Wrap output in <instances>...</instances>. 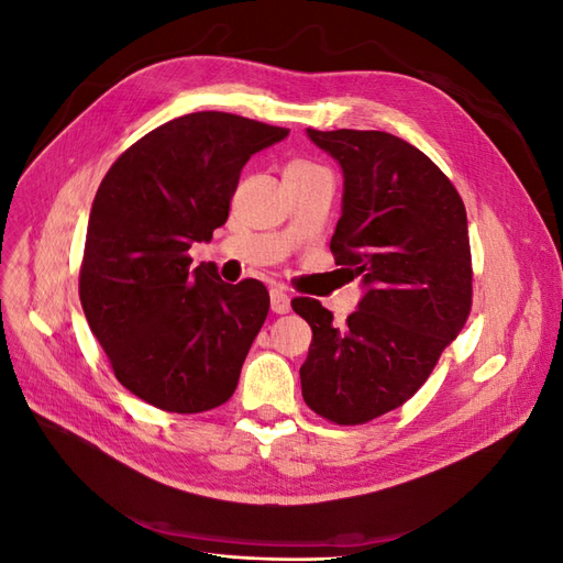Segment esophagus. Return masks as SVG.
<instances>
[{"mask_svg":"<svg viewBox=\"0 0 563 563\" xmlns=\"http://www.w3.org/2000/svg\"><path fill=\"white\" fill-rule=\"evenodd\" d=\"M269 305H272V312L277 314H286L288 310H291V298H288V294L284 291V288L275 286L269 291Z\"/></svg>","mask_w":563,"mask_h":563,"instance_id":"obj_1","label":"esophagus"}]
</instances>
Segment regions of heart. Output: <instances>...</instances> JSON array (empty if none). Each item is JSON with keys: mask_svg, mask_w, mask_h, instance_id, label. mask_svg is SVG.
Listing matches in <instances>:
<instances>
[{"mask_svg": "<svg viewBox=\"0 0 563 563\" xmlns=\"http://www.w3.org/2000/svg\"><path fill=\"white\" fill-rule=\"evenodd\" d=\"M294 164H302V162H294Z\"/></svg>", "mask_w": 563, "mask_h": 563, "instance_id": "obj_1", "label": "heart"}]
</instances>
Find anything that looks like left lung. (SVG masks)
<instances>
[{
    "mask_svg": "<svg viewBox=\"0 0 563 563\" xmlns=\"http://www.w3.org/2000/svg\"><path fill=\"white\" fill-rule=\"evenodd\" d=\"M343 168L335 265L364 296L345 329L319 300L294 298L312 327L302 399L338 424H362L411 399L472 308L467 213L451 180L418 147L385 131H314Z\"/></svg>",
    "mask_w": 563,
    "mask_h": 563,
    "instance_id": "left-lung-1",
    "label": "left lung"
}]
</instances>
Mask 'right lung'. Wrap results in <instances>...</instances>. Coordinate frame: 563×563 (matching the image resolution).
<instances>
[{"instance_id":"add662e5","label":"right lung","mask_w":563,"mask_h":563,"mask_svg":"<svg viewBox=\"0 0 563 563\" xmlns=\"http://www.w3.org/2000/svg\"><path fill=\"white\" fill-rule=\"evenodd\" d=\"M286 135L240 114H183L133 143L98 187L81 308L117 380L162 411H211L240 383L269 294L192 267L187 251L225 225L251 155Z\"/></svg>"}]
</instances>
